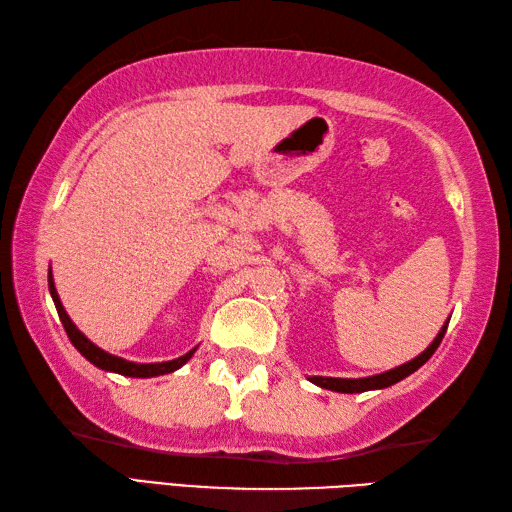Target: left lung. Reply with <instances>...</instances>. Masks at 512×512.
<instances>
[{
    "label": "left lung",
    "mask_w": 512,
    "mask_h": 512,
    "mask_svg": "<svg viewBox=\"0 0 512 512\" xmlns=\"http://www.w3.org/2000/svg\"><path fill=\"white\" fill-rule=\"evenodd\" d=\"M451 317L444 321V325L440 328V332L436 334V339L429 343V347L424 352H420L416 358H411V361L402 363L394 369H387L383 374H374V376H365V378H332V376H308L310 383L319 385L323 389H330V391H339V394H361V391H372V389H385L400 383L402 378H407L409 374L416 372L424 363L429 361L433 356V352L438 350V345L442 341L444 332H447V325H449Z\"/></svg>",
    "instance_id": "1"
}]
</instances>
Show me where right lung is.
I'll return each instance as SVG.
<instances>
[{"mask_svg": "<svg viewBox=\"0 0 512 512\" xmlns=\"http://www.w3.org/2000/svg\"><path fill=\"white\" fill-rule=\"evenodd\" d=\"M48 288H50V297L54 301V308H57V312H59V319L63 323L65 332H68L72 345L81 352V356L88 358L94 367L105 369V372H114V374L129 376V378H154V376H162V374H171V372H176V369H180L184 363H189V358L195 354V350H198V345H195L193 350H189L187 354L173 358V361H162V363H134V361H127V358L114 356L110 352L101 350L99 345H94L88 336L76 328L74 321L70 319V314L63 308L57 288H54L52 268H48Z\"/></svg>", "mask_w": 512, "mask_h": 512, "instance_id": "1", "label": "right lung"}]
</instances>
